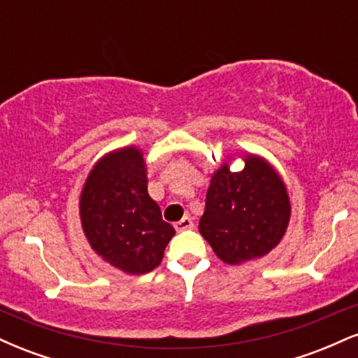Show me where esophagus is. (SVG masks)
Instances as JSON below:
<instances>
[{"label":"esophagus","mask_w":358,"mask_h":358,"mask_svg":"<svg viewBox=\"0 0 358 358\" xmlns=\"http://www.w3.org/2000/svg\"><path fill=\"white\" fill-rule=\"evenodd\" d=\"M193 227V220L190 219V217H183L182 220H178L175 224V229L178 232H182V231H188V229H192Z\"/></svg>","instance_id":"1"}]
</instances>
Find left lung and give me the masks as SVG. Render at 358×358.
<instances>
[{
	"label": "left lung",
	"instance_id": "8db88e82",
	"mask_svg": "<svg viewBox=\"0 0 358 358\" xmlns=\"http://www.w3.org/2000/svg\"><path fill=\"white\" fill-rule=\"evenodd\" d=\"M241 171L234 156L212 173L199 231L225 264L241 266L269 254L281 242L291 219L285 180L264 156L245 153Z\"/></svg>",
	"mask_w": 358,
	"mask_h": 358
}]
</instances>
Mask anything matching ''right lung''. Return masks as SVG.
<instances>
[{"instance_id":"add662e5","label":"right lung","mask_w":358,"mask_h":358,"mask_svg":"<svg viewBox=\"0 0 358 358\" xmlns=\"http://www.w3.org/2000/svg\"><path fill=\"white\" fill-rule=\"evenodd\" d=\"M129 145L101 156L79 196L80 225L90 249L131 276L158 268L175 229L148 193L146 158Z\"/></svg>"}]
</instances>
